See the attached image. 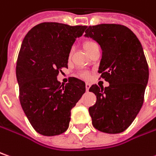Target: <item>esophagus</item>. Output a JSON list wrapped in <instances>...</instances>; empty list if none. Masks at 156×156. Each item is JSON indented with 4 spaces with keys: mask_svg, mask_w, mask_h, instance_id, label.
Listing matches in <instances>:
<instances>
[{
    "mask_svg": "<svg viewBox=\"0 0 156 156\" xmlns=\"http://www.w3.org/2000/svg\"><path fill=\"white\" fill-rule=\"evenodd\" d=\"M85 87H86V90H87V91H89V90H90V83H89V82H86Z\"/></svg>",
    "mask_w": 156,
    "mask_h": 156,
    "instance_id": "1",
    "label": "esophagus"
}]
</instances>
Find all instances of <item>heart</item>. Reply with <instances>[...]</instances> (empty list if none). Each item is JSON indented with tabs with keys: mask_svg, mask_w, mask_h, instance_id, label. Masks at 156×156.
<instances>
[{
	"mask_svg": "<svg viewBox=\"0 0 156 156\" xmlns=\"http://www.w3.org/2000/svg\"><path fill=\"white\" fill-rule=\"evenodd\" d=\"M95 46H98V44L95 42H93V41H85L83 43V48H84L85 51H87V53L90 50H92ZM81 77H82V78H88L89 77V74L88 73H82L81 74Z\"/></svg>",
	"mask_w": 156,
	"mask_h": 156,
	"instance_id": "1",
	"label": "heart"
}]
</instances>
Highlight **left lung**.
Returning a JSON list of instances; mask_svg holds the SVG:
<instances>
[{"label": "left lung", "instance_id": "1", "mask_svg": "<svg viewBox=\"0 0 156 156\" xmlns=\"http://www.w3.org/2000/svg\"><path fill=\"white\" fill-rule=\"evenodd\" d=\"M84 36L101 46L98 73L110 83L105 89L97 84L90 87L97 96L96 104L89 108L92 125L106 133H122L144 101L149 72L142 45L130 29L120 24L89 26Z\"/></svg>", "mask_w": 156, "mask_h": 156}]
</instances>
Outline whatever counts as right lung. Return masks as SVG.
Segmentation results:
<instances>
[{
  "instance_id": "1",
  "label": "right lung",
  "mask_w": 156,
  "mask_h": 156,
  "mask_svg": "<svg viewBox=\"0 0 156 156\" xmlns=\"http://www.w3.org/2000/svg\"><path fill=\"white\" fill-rule=\"evenodd\" d=\"M87 26L42 23L28 32L16 62L22 108L36 131L58 135L68 128L71 110L85 93V82L70 77L66 85L57 80L67 67L72 45Z\"/></svg>"
}]
</instances>
